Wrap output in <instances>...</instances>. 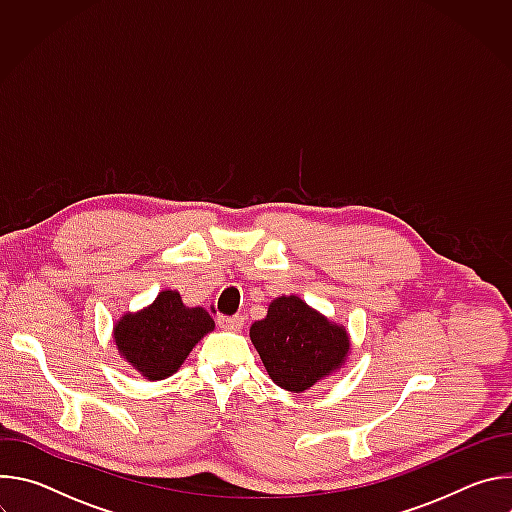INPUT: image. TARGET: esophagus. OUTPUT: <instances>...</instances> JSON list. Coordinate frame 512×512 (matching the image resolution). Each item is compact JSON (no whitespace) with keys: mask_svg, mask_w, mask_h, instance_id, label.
Segmentation results:
<instances>
[{"mask_svg":"<svg viewBox=\"0 0 512 512\" xmlns=\"http://www.w3.org/2000/svg\"><path fill=\"white\" fill-rule=\"evenodd\" d=\"M218 326H221L223 330H231V332H237L245 326V318L243 316H218Z\"/></svg>","mask_w":512,"mask_h":512,"instance_id":"34e87169","label":"esophagus"}]
</instances>
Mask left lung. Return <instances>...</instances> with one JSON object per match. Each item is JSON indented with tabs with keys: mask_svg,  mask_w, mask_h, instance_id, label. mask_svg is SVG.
Masks as SVG:
<instances>
[{
	"mask_svg": "<svg viewBox=\"0 0 512 512\" xmlns=\"http://www.w3.org/2000/svg\"><path fill=\"white\" fill-rule=\"evenodd\" d=\"M251 342L273 383L291 393H302L336 371L350 348L342 326L296 296L271 302L267 318L251 326Z\"/></svg>",
	"mask_w": 512,
	"mask_h": 512,
	"instance_id": "obj_1",
	"label": "left lung"
}]
</instances>
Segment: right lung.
Returning <instances> with one entry per match:
<instances>
[{
  "label": "right lung",
  "mask_w": 512,
  "mask_h": 512,
  "mask_svg": "<svg viewBox=\"0 0 512 512\" xmlns=\"http://www.w3.org/2000/svg\"><path fill=\"white\" fill-rule=\"evenodd\" d=\"M214 328L202 308H186L178 291H162L156 302L127 314L115 326L121 356L143 377L160 381L174 375L196 342Z\"/></svg>",
  "instance_id": "1"
}]
</instances>
